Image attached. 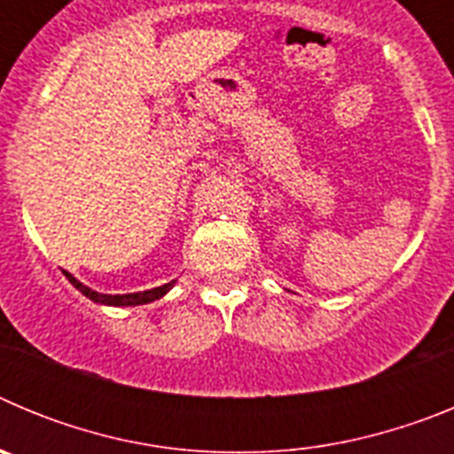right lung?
I'll return each mask as SVG.
<instances>
[{
	"mask_svg": "<svg viewBox=\"0 0 454 454\" xmlns=\"http://www.w3.org/2000/svg\"><path fill=\"white\" fill-rule=\"evenodd\" d=\"M66 272V270H63ZM66 277L70 279V284L74 288H79V291L86 295V298H90L92 302H99V304H111V307H136V304H147V302H154V300L163 298L168 291H170L172 286H175V279L168 284H163V286H156V288H150V291H140V293H127V295H104V293H98L92 291V288L83 286L82 282H79L77 277H72L70 272H66Z\"/></svg>",
	"mask_w": 454,
	"mask_h": 454,
	"instance_id": "obj_1",
	"label": "right lung"
}]
</instances>
